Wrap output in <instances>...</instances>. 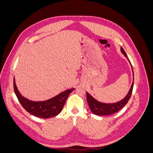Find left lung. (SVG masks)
I'll use <instances>...</instances> for the list:
<instances>
[{
    "instance_id": "obj_1",
    "label": "left lung",
    "mask_w": 153,
    "mask_h": 153,
    "mask_svg": "<svg viewBox=\"0 0 153 153\" xmlns=\"http://www.w3.org/2000/svg\"><path fill=\"white\" fill-rule=\"evenodd\" d=\"M121 52L128 59L127 55H126V52H124V49L122 47H121ZM128 61H129L128 59ZM129 64H130L131 69H132V72H133V82H132L131 85L130 87V89H129V90L128 92V94L123 100L117 101V102L112 103H102V102H101V101H99L97 100H96L89 93V92H87L86 91L87 103L89 106L91 111L94 114L98 115H108L113 114L115 112H118L119 110H121L123 107H124V106L126 105L129 98H130L131 93H132L133 87V79H134L133 71L132 69L131 64L129 61Z\"/></svg>"
}]
</instances>
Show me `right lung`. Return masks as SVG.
I'll return each mask as SVG.
<instances>
[{"label": "right lung", "instance_id": "1", "mask_svg": "<svg viewBox=\"0 0 153 153\" xmlns=\"http://www.w3.org/2000/svg\"><path fill=\"white\" fill-rule=\"evenodd\" d=\"M75 88L66 89L53 98L45 101H32L20 94L14 78V90L20 104L27 112L36 117L43 119L55 117L61 112L69 94Z\"/></svg>", "mask_w": 153, "mask_h": 153}]
</instances>
